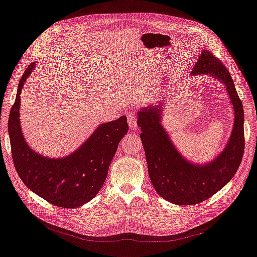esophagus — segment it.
Segmentation results:
<instances>
[{
    "instance_id": "esophagus-1",
    "label": "esophagus",
    "mask_w": 257,
    "mask_h": 257,
    "mask_svg": "<svg viewBox=\"0 0 257 257\" xmlns=\"http://www.w3.org/2000/svg\"><path fill=\"white\" fill-rule=\"evenodd\" d=\"M128 122H129V127L132 130H138V120H137V114L135 111H129L128 113Z\"/></svg>"
}]
</instances>
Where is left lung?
I'll use <instances>...</instances> for the list:
<instances>
[{
	"label": "left lung",
	"mask_w": 257,
	"mask_h": 257,
	"mask_svg": "<svg viewBox=\"0 0 257 257\" xmlns=\"http://www.w3.org/2000/svg\"><path fill=\"white\" fill-rule=\"evenodd\" d=\"M203 73L226 85L235 114L228 145L213 162L196 166L177 152L161 125L160 104L144 108L138 113L151 183L159 195L176 205H196L214 195L236 173L243 155V109L231 74L208 50H203L192 70V74Z\"/></svg>",
	"instance_id": "8db88e82"
}]
</instances>
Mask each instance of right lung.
I'll use <instances>...</instances> for the list:
<instances>
[{"mask_svg": "<svg viewBox=\"0 0 257 257\" xmlns=\"http://www.w3.org/2000/svg\"><path fill=\"white\" fill-rule=\"evenodd\" d=\"M36 64L21 77L15 104L9 112L8 133L15 168L23 183L48 203L76 208L91 200L102 188L118 144L128 132L125 115L105 122L75 152L63 159H48L32 151L20 126V94Z\"/></svg>", "mask_w": 257, "mask_h": 257, "instance_id": "1", "label": "right lung"}]
</instances>
